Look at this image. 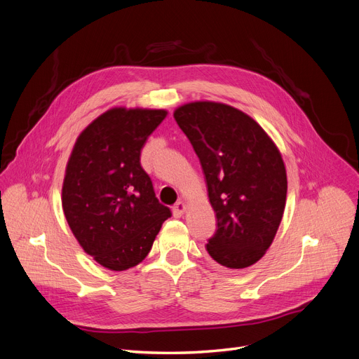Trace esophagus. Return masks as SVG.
Masks as SVG:
<instances>
[{
    "label": "esophagus",
    "instance_id": "obj_1",
    "mask_svg": "<svg viewBox=\"0 0 359 359\" xmlns=\"http://www.w3.org/2000/svg\"><path fill=\"white\" fill-rule=\"evenodd\" d=\"M184 212H186V205H184L183 202H177V203L175 205V208H173V215H175V217H182V216L184 215Z\"/></svg>",
    "mask_w": 359,
    "mask_h": 359
}]
</instances>
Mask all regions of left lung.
Masks as SVG:
<instances>
[{
	"label": "left lung",
	"instance_id": "8db88e82",
	"mask_svg": "<svg viewBox=\"0 0 359 359\" xmlns=\"http://www.w3.org/2000/svg\"><path fill=\"white\" fill-rule=\"evenodd\" d=\"M173 116L201 160L217 219L208 253L224 268L252 266L272 245L285 210L287 179L278 146L229 104L191 102Z\"/></svg>",
	"mask_w": 359,
	"mask_h": 359
}]
</instances>
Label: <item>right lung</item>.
Wrapping results in <instances>:
<instances>
[{"instance_id": "obj_1", "label": "right lung", "mask_w": 359, "mask_h": 359, "mask_svg": "<svg viewBox=\"0 0 359 359\" xmlns=\"http://www.w3.org/2000/svg\"><path fill=\"white\" fill-rule=\"evenodd\" d=\"M166 116L165 109L113 107L83 130L69 157L62 212L83 250L106 269L139 265L172 215L140 165L142 147Z\"/></svg>"}]
</instances>
